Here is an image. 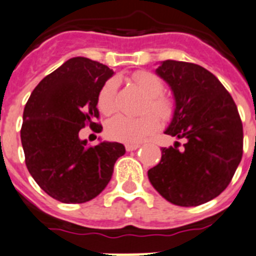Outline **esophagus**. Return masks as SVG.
<instances>
[{"label":"esophagus","mask_w":256,"mask_h":256,"mask_svg":"<svg viewBox=\"0 0 256 256\" xmlns=\"http://www.w3.org/2000/svg\"><path fill=\"white\" fill-rule=\"evenodd\" d=\"M126 151H128V152H130V151H135V150H138V148H140V145H134V144H126Z\"/></svg>","instance_id":"34e87169"}]
</instances>
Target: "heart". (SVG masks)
<instances>
[{
  "label": "heart",
  "mask_w": 256,
  "mask_h": 256,
  "mask_svg": "<svg viewBox=\"0 0 256 256\" xmlns=\"http://www.w3.org/2000/svg\"><path fill=\"white\" fill-rule=\"evenodd\" d=\"M134 82L148 98L145 111H154L156 115L166 120L174 112V104L170 98L162 96L164 85L160 78L148 71L134 74ZM116 91L118 80L110 78L100 88L98 95V106L101 112L112 114L116 110ZM158 128V118L152 114L141 118H130L118 115L111 118L106 125V134L110 138L126 144H140L150 138Z\"/></svg>",
  "instance_id": "b5f03b06"
}]
</instances>
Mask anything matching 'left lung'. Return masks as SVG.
<instances>
[{
    "label": "left lung",
    "instance_id": "left-lung-1",
    "mask_svg": "<svg viewBox=\"0 0 256 256\" xmlns=\"http://www.w3.org/2000/svg\"><path fill=\"white\" fill-rule=\"evenodd\" d=\"M175 101L165 134L185 138L161 148L160 162L148 171L158 194L178 206H198L226 188L242 156V124L226 88L206 68L166 60L155 70Z\"/></svg>",
    "mask_w": 256,
    "mask_h": 256
}]
</instances>
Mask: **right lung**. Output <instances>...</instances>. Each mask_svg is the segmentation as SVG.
Masks as SVG:
<instances>
[{
    "mask_svg": "<svg viewBox=\"0 0 256 256\" xmlns=\"http://www.w3.org/2000/svg\"><path fill=\"white\" fill-rule=\"evenodd\" d=\"M114 71L86 57H72L34 88L24 110L21 142L26 166L40 188L65 204L92 200L106 188L126 152L118 142L88 146L78 132L98 126V95Z\"/></svg>",
    "mask_w": 256,
    "mask_h": 256,
    "instance_id": "obj_1",
    "label": "right lung"
}]
</instances>
